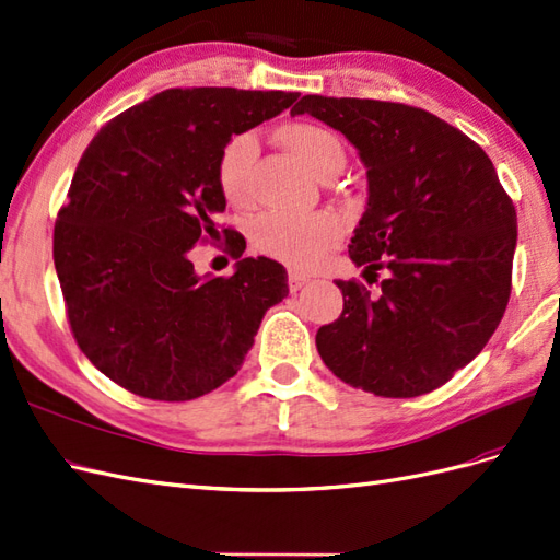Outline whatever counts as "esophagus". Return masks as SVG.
<instances>
[{"instance_id": "34e87169", "label": "esophagus", "mask_w": 560, "mask_h": 560, "mask_svg": "<svg viewBox=\"0 0 560 560\" xmlns=\"http://www.w3.org/2000/svg\"><path fill=\"white\" fill-rule=\"evenodd\" d=\"M287 282H290V292H299L303 284L311 282V278L306 273H299V270H290V276H287Z\"/></svg>"}]
</instances>
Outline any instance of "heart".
Listing matches in <instances>:
<instances>
[{"label":"heart","mask_w":560,"mask_h":560,"mask_svg":"<svg viewBox=\"0 0 560 560\" xmlns=\"http://www.w3.org/2000/svg\"><path fill=\"white\" fill-rule=\"evenodd\" d=\"M278 142L317 177L341 171L343 147L336 135L315 124H284L276 132ZM257 138L252 132L235 135L217 161V184L231 206L247 200L249 171L257 159ZM338 226L327 214H282L266 212L252 226V243L266 257L287 266H311L322 252L334 245Z\"/></svg>","instance_id":"obj_1"}]
</instances>
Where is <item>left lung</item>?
Masks as SVG:
<instances>
[{
  "instance_id": "left-lung-1",
  "label": "left lung",
  "mask_w": 560,
  "mask_h": 560,
  "mask_svg": "<svg viewBox=\"0 0 560 560\" xmlns=\"http://www.w3.org/2000/svg\"><path fill=\"white\" fill-rule=\"evenodd\" d=\"M299 114L358 149L369 200L348 254L369 284L385 273L376 292L336 280L343 313L317 329L319 358L378 397L432 393L477 358L504 315L514 202L486 151L425 109L303 95L292 107Z\"/></svg>"
}]
</instances>
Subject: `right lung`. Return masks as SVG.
Wrapping results in <instances>:
<instances>
[{
    "mask_svg": "<svg viewBox=\"0 0 560 560\" xmlns=\"http://www.w3.org/2000/svg\"><path fill=\"white\" fill-rule=\"evenodd\" d=\"M299 93L167 89L118 114L83 151L54 231V261L83 354L132 395L189 401L238 374L287 270L245 257L231 278L198 276L196 243L214 238L226 198L217 161Z\"/></svg>",
    "mask_w": 560,
    "mask_h": 560,
    "instance_id": "right-lung-1",
    "label": "right lung"
}]
</instances>
